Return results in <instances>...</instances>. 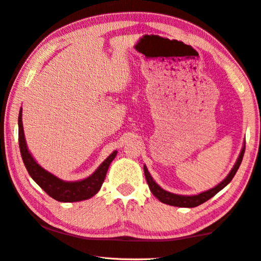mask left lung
Instances as JSON below:
<instances>
[{
    "mask_svg": "<svg viewBox=\"0 0 261 261\" xmlns=\"http://www.w3.org/2000/svg\"><path fill=\"white\" fill-rule=\"evenodd\" d=\"M244 152H245V144L243 145L242 151L240 153V155H238V159H237V161L235 163V166L232 167L230 173L228 174L227 177L224 178L222 182H220L218 185H215L214 188L207 190V191H204V192L198 193V194H193V196H183V194L171 193L169 191H166V190H163L160 187V185L156 184L155 180L153 179L151 174L148 173L146 166H144L145 177H146L147 184L149 187V190H151L152 193H153V196L156 197L159 200L163 202V204L192 208V207H197V206H199L201 204H204L205 201L211 199L212 197H214L216 193L221 191V190H222L224 187H227V185L231 182V179L233 178V176H235L236 171L238 170V168H240V166H241L242 160H243V155H244Z\"/></svg>",
    "mask_w": 261,
    "mask_h": 261,
    "instance_id": "1",
    "label": "left lung"
}]
</instances>
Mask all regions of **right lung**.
<instances>
[{"label":"right lung","mask_w":261,"mask_h":261,"mask_svg":"<svg viewBox=\"0 0 261 261\" xmlns=\"http://www.w3.org/2000/svg\"><path fill=\"white\" fill-rule=\"evenodd\" d=\"M21 108L19 110L18 116V140H19V148L23 162L28 169L29 174L33 180L45 191L48 196L54 198L55 200L61 202H74L90 199L99 192L102 185L106 175H107L108 168L110 163L115 159L117 151H114L106 160L101 163L93 174L88 177L74 180V182H67L53 175L49 171L39 165L34 160L32 154L30 153L28 145H26L23 121H21Z\"/></svg>","instance_id":"1"}]
</instances>
